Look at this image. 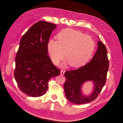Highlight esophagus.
<instances>
[{"label":"esophagus","mask_w":123,"mask_h":123,"mask_svg":"<svg viewBox=\"0 0 123 123\" xmlns=\"http://www.w3.org/2000/svg\"><path fill=\"white\" fill-rule=\"evenodd\" d=\"M64 73H65V71H64L61 70V72H60V75H61V76H63L64 74Z\"/></svg>","instance_id":"1"}]
</instances>
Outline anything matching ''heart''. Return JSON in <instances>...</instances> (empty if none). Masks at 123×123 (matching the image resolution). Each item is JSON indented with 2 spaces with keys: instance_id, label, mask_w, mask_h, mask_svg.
Segmentation results:
<instances>
[{
  "instance_id": "1",
  "label": "heart",
  "mask_w": 123,
  "mask_h": 123,
  "mask_svg": "<svg viewBox=\"0 0 123 123\" xmlns=\"http://www.w3.org/2000/svg\"><path fill=\"white\" fill-rule=\"evenodd\" d=\"M57 41L50 39L47 49L52 62L57 64L64 57L69 65L80 67L89 61L95 49V43L91 37L71 28L63 29L56 36Z\"/></svg>"
}]
</instances>
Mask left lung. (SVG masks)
<instances>
[{
  "label": "left lung",
  "mask_w": 123,
  "mask_h": 123,
  "mask_svg": "<svg viewBox=\"0 0 123 123\" xmlns=\"http://www.w3.org/2000/svg\"><path fill=\"white\" fill-rule=\"evenodd\" d=\"M108 69L106 48L102 42L98 41V49L90 62L78 69L64 73L66 80L64 89L67 100L76 104H86L95 100L105 84ZM87 81H92L94 87L91 94L85 95L81 88Z\"/></svg>",
  "instance_id": "1"
}]
</instances>
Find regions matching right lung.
Instances as JSON below:
<instances>
[{"label":"right lung","instance_id":"obj_1","mask_svg":"<svg viewBox=\"0 0 123 123\" xmlns=\"http://www.w3.org/2000/svg\"><path fill=\"white\" fill-rule=\"evenodd\" d=\"M56 27L46 21L37 22L23 35L19 44L14 77L21 91L33 97L46 93L49 79L60 73L48 55L49 38Z\"/></svg>","mask_w":123,"mask_h":123}]
</instances>
